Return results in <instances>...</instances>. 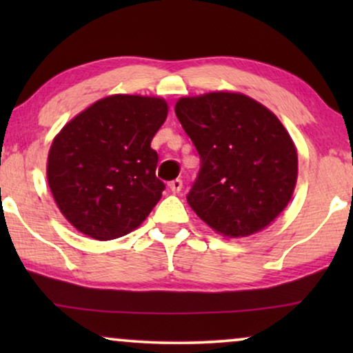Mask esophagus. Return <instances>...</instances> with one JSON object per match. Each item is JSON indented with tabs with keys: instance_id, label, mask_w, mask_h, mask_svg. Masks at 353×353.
Segmentation results:
<instances>
[{
	"instance_id": "34e87169",
	"label": "esophagus",
	"mask_w": 353,
	"mask_h": 353,
	"mask_svg": "<svg viewBox=\"0 0 353 353\" xmlns=\"http://www.w3.org/2000/svg\"><path fill=\"white\" fill-rule=\"evenodd\" d=\"M168 188H170V191L172 192H180L181 191V188H183V181L181 180H173V181H170L168 183Z\"/></svg>"
}]
</instances>
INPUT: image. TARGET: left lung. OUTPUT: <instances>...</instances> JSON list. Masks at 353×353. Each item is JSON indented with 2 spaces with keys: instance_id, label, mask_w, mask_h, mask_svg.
<instances>
[{
  "instance_id": "left-lung-1",
  "label": "left lung",
  "mask_w": 353,
  "mask_h": 353,
  "mask_svg": "<svg viewBox=\"0 0 353 353\" xmlns=\"http://www.w3.org/2000/svg\"><path fill=\"white\" fill-rule=\"evenodd\" d=\"M175 114L201 156L188 204L215 233L245 238L273 223L297 183V149L268 108L234 91L183 96Z\"/></svg>"
}]
</instances>
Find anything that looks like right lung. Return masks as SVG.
Listing matches in <instances>:
<instances>
[{
    "label": "right lung",
    "mask_w": 353,
    "mask_h": 353,
    "mask_svg": "<svg viewBox=\"0 0 353 353\" xmlns=\"http://www.w3.org/2000/svg\"><path fill=\"white\" fill-rule=\"evenodd\" d=\"M167 114V101L159 96L110 94L56 134L48 152V186L75 230L110 241L148 219L163 191L151 141Z\"/></svg>",
    "instance_id": "add662e5"
}]
</instances>
